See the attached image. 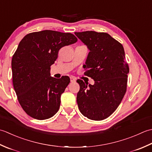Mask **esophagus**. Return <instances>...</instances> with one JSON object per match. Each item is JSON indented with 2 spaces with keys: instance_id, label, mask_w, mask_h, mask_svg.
<instances>
[{
  "instance_id": "1",
  "label": "esophagus",
  "mask_w": 152,
  "mask_h": 152,
  "mask_svg": "<svg viewBox=\"0 0 152 152\" xmlns=\"http://www.w3.org/2000/svg\"><path fill=\"white\" fill-rule=\"evenodd\" d=\"M75 80H76V79L75 78V77H70V81L72 82V83H73V82H75Z\"/></svg>"
}]
</instances>
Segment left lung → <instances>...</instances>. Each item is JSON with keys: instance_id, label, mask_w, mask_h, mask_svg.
I'll return each mask as SVG.
<instances>
[{"instance_id": "left-lung-1", "label": "left lung", "mask_w": 152, "mask_h": 152, "mask_svg": "<svg viewBox=\"0 0 152 152\" xmlns=\"http://www.w3.org/2000/svg\"><path fill=\"white\" fill-rule=\"evenodd\" d=\"M75 34L89 49L85 75L94 80V85L77 80L80 85L77 95L79 109L90 119L103 120L116 110L126 91L129 67L123 46L106 33L88 31Z\"/></svg>"}]
</instances>
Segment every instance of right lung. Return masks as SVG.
<instances>
[{
    "label": "right lung",
    "instance_id": "1",
    "mask_svg": "<svg viewBox=\"0 0 152 152\" xmlns=\"http://www.w3.org/2000/svg\"><path fill=\"white\" fill-rule=\"evenodd\" d=\"M70 33L45 30L27 34L19 43L12 59V82L18 102L34 119L54 116L60 108V97L70 79L50 76V66L63 46L73 44Z\"/></svg>",
    "mask_w": 152,
    "mask_h": 152
}]
</instances>
